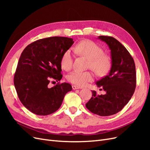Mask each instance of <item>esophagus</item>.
Masks as SVG:
<instances>
[{
  "label": "esophagus",
  "instance_id": "1",
  "mask_svg": "<svg viewBox=\"0 0 150 150\" xmlns=\"http://www.w3.org/2000/svg\"><path fill=\"white\" fill-rule=\"evenodd\" d=\"M72 89H74V90L78 89H82L83 88L82 87H80V86H76V85L72 86Z\"/></svg>",
  "mask_w": 150,
  "mask_h": 150
}]
</instances>
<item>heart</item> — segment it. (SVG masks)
<instances>
[{
	"label": "heart",
	"instance_id": "b5f03b06",
	"mask_svg": "<svg viewBox=\"0 0 150 150\" xmlns=\"http://www.w3.org/2000/svg\"><path fill=\"white\" fill-rule=\"evenodd\" d=\"M75 51L89 59V68L91 69L98 76L106 74L111 67V57L104 54L103 49L96 43L90 40H84L76 46ZM73 57L70 49L67 50L62 54L61 59V67L66 71H69L72 67ZM94 76L92 72H81L74 71L67 76L69 82L83 86L94 79Z\"/></svg>",
	"mask_w": 150,
	"mask_h": 150
}]
</instances>
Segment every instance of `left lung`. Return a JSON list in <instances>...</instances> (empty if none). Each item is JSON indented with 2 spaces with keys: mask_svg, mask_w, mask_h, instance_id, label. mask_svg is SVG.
Here are the masks:
<instances>
[{
  "mask_svg": "<svg viewBox=\"0 0 150 150\" xmlns=\"http://www.w3.org/2000/svg\"><path fill=\"white\" fill-rule=\"evenodd\" d=\"M98 38L110 47L112 65L109 74L96 83L106 94L98 95L93 91L86 107L94 114L107 116L118 112L128 104L136 88L137 74L133 58L123 45L111 36Z\"/></svg>",
  "mask_w": 150,
  "mask_h": 150,
  "instance_id": "1",
  "label": "left lung"
}]
</instances>
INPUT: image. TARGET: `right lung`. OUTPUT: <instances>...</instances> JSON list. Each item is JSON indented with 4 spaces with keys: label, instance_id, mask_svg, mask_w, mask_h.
Instances as JSON below:
<instances>
[{
    "label": "right lung",
    "instance_id": "right-lung-1",
    "mask_svg": "<svg viewBox=\"0 0 150 150\" xmlns=\"http://www.w3.org/2000/svg\"><path fill=\"white\" fill-rule=\"evenodd\" d=\"M72 38L50 37L32 42L22 51L13 76L18 98L30 112L46 116L61 106L70 84L59 82L52 88L51 79L60 81L62 54L73 44Z\"/></svg>",
    "mask_w": 150,
    "mask_h": 150
}]
</instances>
